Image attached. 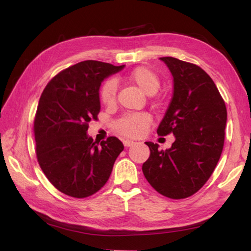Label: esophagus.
I'll list each match as a JSON object with an SVG mask.
<instances>
[{"mask_svg": "<svg viewBox=\"0 0 251 251\" xmlns=\"http://www.w3.org/2000/svg\"><path fill=\"white\" fill-rule=\"evenodd\" d=\"M124 145L126 146V147H130V146H132V145H134V142L133 141H129V140H126V141H124Z\"/></svg>", "mask_w": 251, "mask_h": 251, "instance_id": "34e87169", "label": "esophagus"}]
</instances>
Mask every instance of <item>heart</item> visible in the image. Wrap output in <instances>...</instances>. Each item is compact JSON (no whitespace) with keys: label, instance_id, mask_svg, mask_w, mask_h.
<instances>
[{"label":"heart","instance_id":"heart-1","mask_svg":"<svg viewBox=\"0 0 251 251\" xmlns=\"http://www.w3.org/2000/svg\"><path fill=\"white\" fill-rule=\"evenodd\" d=\"M130 83L136 85L147 95L155 94L160 86L159 76L147 67H136L126 76ZM100 100L106 106L115 104L117 95V84L115 81L108 80L101 84ZM151 124L150 116L146 114H129L120 118L115 124L116 130L129 137H139L146 131Z\"/></svg>","mask_w":251,"mask_h":251}]
</instances>
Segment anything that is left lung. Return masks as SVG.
<instances>
[{"instance_id": "8db88e82", "label": "left lung", "mask_w": 251, "mask_h": 251, "mask_svg": "<svg viewBox=\"0 0 251 251\" xmlns=\"http://www.w3.org/2000/svg\"><path fill=\"white\" fill-rule=\"evenodd\" d=\"M173 76V96L157 129L176 141L166 151L151 142L142 170L161 195L182 199L198 192L211 176L222 154L227 112L218 88L197 65L161 57Z\"/></svg>"}]
</instances>
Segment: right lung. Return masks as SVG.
I'll return each instance as SVG.
<instances>
[{
    "label": "right lung",
    "mask_w": 251,
    "mask_h": 251,
    "mask_svg": "<svg viewBox=\"0 0 251 251\" xmlns=\"http://www.w3.org/2000/svg\"><path fill=\"white\" fill-rule=\"evenodd\" d=\"M124 68L81 61L56 75L40 97L33 127L38 162L49 181L66 195L84 198L99 192L124 151L115 136L99 146L88 135L89 122L97 120L100 110L101 82Z\"/></svg>",
    "instance_id": "1"
}]
</instances>
